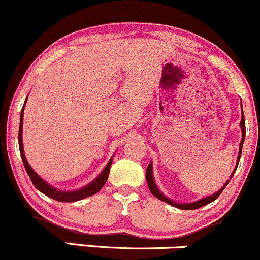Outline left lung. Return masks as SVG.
I'll return each mask as SVG.
<instances>
[{
	"instance_id": "left-lung-1",
	"label": "left lung",
	"mask_w": 260,
	"mask_h": 260,
	"mask_svg": "<svg viewBox=\"0 0 260 260\" xmlns=\"http://www.w3.org/2000/svg\"><path fill=\"white\" fill-rule=\"evenodd\" d=\"M241 129H242V139H241V144H239V154H238V158H237V165L235 168V170H233L232 175H231V179H232L233 174H235L237 167H238V162H239V159H241V154H242V147H243V142H244V137H246V122H244V115H243V110H242V118H241ZM145 179H147V182H148V186H149V190L150 192L153 193L154 196H155L156 199L161 200V201L167 202V204L172 205L174 207H178V209H181V210H196V209H200V207L205 206V205L210 204V202L215 201L216 199L218 198L219 195H221L222 191L224 190V187L227 186V184L230 182L228 180L226 184L223 185V186L219 189L217 192L213 193V195L211 196H207V198L205 199H201L199 200V201H195V202H191V204H180V202H175L173 201V200L168 199L167 196H164L162 193L159 191L158 187H156L155 185V181H154V178H153V167H152V162H150L149 165H148L147 168V172H145Z\"/></svg>"
}]
</instances>
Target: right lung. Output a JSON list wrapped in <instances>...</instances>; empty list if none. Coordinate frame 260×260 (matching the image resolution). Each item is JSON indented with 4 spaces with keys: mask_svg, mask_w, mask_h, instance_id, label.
Here are the masks:
<instances>
[{
    "mask_svg": "<svg viewBox=\"0 0 260 260\" xmlns=\"http://www.w3.org/2000/svg\"><path fill=\"white\" fill-rule=\"evenodd\" d=\"M23 112L24 108H22L21 112V123H19V133H18V143H19V152H21V156L22 160H23L25 172L28 173L29 175L30 180H32L33 185L37 187L41 192L47 195L48 198L56 200V201H61V202H74V201H79V200H82L85 198H88V196H92L95 193H98L100 190L102 189L105 184H106L108 174H110V168L111 164H112V159L108 161V164L105 167V169L102 170V173L100 174L98 178L95 179L92 182L86 185V186L81 187L80 190H75V191H62L56 189V187H53L51 185L48 184L47 181L43 180L41 176L38 175L34 170L32 169V167L29 165V162L27 161L24 156V150H23V142H22V127H23Z\"/></svg>",
    "mask_w": 260,
    "mask_h": 260,
    "instance_id": "right-lung-1",
    "label": "right lung"
}]
</instances>
